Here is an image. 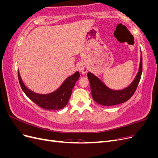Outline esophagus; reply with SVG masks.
I'll use <instances>...</instances> for the list:
<instances>
[{
  "instance_id": "obj_1",
  "label": "esophagus",
  "mask_w": 158,
  "mask_h": 158,
  "mask_svg": "<svg viewBox=\"0 0 158 158\" xmlns=\"http://www.w3.org/2000/svg\"><path fill=\"white\" fill-rule=\"evenodd\" d=\"M78 70H79L80 73H82V74H85L88 71L87 66L85 65V64L84 63H80L78 66Z\"/></svg>"
}]
</instances>
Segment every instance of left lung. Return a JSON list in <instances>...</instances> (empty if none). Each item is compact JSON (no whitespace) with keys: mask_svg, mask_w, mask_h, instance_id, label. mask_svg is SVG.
I'll return each mask as SVG.
<instances>
[{"mask_svg":"<svg viewBox=\"0 0 158 158\" xmlns=\"http://www.w3.org/2000/svg\"><path fill=\"white\" fill-rule=\"evenodd\" d=\"M142 71V56L141 54L139 69L135 80L128 87L121 90L110 89L96 76L89 72L88 73V77L89 81L93 99L98 104L104 106H115V105L127 102L135 92L141 78Z\"/></svg>","mask_w":158,"mask_h":158,"instance_id":"obj_1","label":"left lung"}]
</instances>
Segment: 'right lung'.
<instances>
[{
    "mask_svg": "<svg viewBox=\"0 0 158 158\" xmlns=\"http://www.w3.org/2000/svg\"><path fill=\"white\" fill-rule=\"evenodd\" d=\"M18 75L20 86L27 96L38 106L47 110L61 109L67 105L73 88L80 77L79 72L76 71L74 74L66 78L55 92L47 94H40L32 92L22 82L19 71H18Z\"/></svg>",
    "mask_w": 158,
    "mask_h": 158,
    "instance_id": "right-lung-1",
    "label": "right lung"
}]
</instances>
